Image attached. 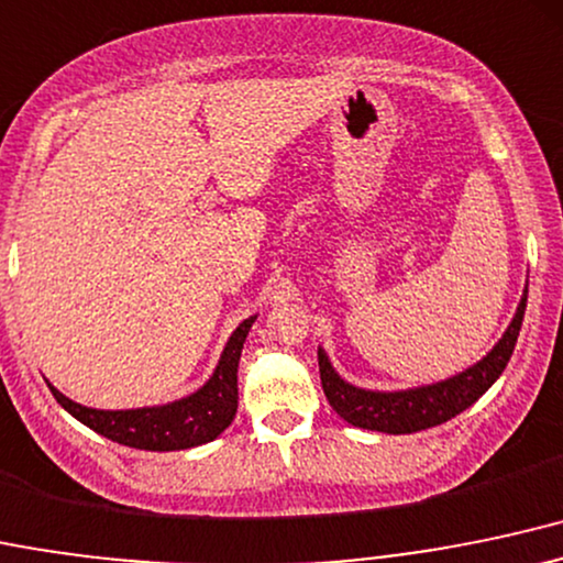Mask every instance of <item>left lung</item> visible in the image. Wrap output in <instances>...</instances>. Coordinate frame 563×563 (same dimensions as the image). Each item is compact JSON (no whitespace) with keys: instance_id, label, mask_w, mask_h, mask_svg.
I'll return each mask as SVG.
<instances>
[{"instance_id":"left-lung-1","label":"left lung","mask_w":563,"mask_h":563,"mask_svg":"<svg viewBox=\"0 0 563 563\" xmlns=\"http://www.w3.org/2000/svg\"><path fill=\"white\" fill-rule=\"evenodd\" d=\"M527 292L529 289H523L521 302L516 308V316L508 324V330H505L495 349L486 353L482 362L433 385H420V388L407 390L356 388V385L345 383L334 372L330 356H327L324 349H319V375L327 401L351 426L394 435L418 433L452 420L454 415L465 412L471 404L482 399L486 390L492 388V383L508 366L510 353H514L516 340H519L523 311H527Z\"/></svg>"}]
</instances>
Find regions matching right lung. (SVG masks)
Returning <instances> with one entry per match:
<instances>
[{"instance_id": "1", "label": "right lung", "mask_w": 563, "mask_h": 563, "mask_svg": "<svg viewBox=\"0 0 563 563\" xmlns=\"http://www.w3.org/2000/svg\"><path fill=\"white\" fill-rule=\"evenodd\" d=\"M255 319L257 316H250V319H244L233 330L210 380L201 385L199 390H194L191 396H186V399L162 404V407L92 409L63 396L55 385H47L68 415H74L87 428H92L95 433L106 435V439L117 441V444L145 452L191 450V446L218 439L236 418V369L239 358H242L244 340H247L250 327L255 324Z\"/></svg>"}]
</instances>
